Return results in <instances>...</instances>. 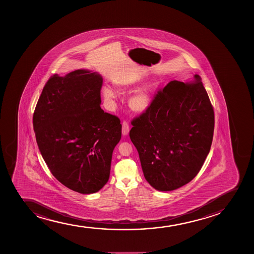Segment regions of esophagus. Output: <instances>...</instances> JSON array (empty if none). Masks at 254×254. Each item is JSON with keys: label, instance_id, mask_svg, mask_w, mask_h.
Listing matches in <instances>:
<instances>
[{"label": "esophagus", "instance_id": "esophagus-1", "mask_svg": "<svg viewBox=\"0 0 254 254\" xmlns=\"http://www.w3.org/2000/svg\"><path fill=\"white\" fill-rule=\"evenodd\" d=\"M128 131H129V125H128V123L127 121H123L122 125V133L124 135H126V134H128Z\"/></svg>", "mask_w": 254, "mask_h": 254}]
</instances>
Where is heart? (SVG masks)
Wrapping results in <instances>:
<instances>
[{"label": "heart", "mask_w": 254, "mask_h": 254, "mask_svg": "<svg viewBox=\"0 0 254 254\" xmlns=\"http://www.w3.org/2000/svg\"><path fill=\"white\" fill-rule=\"evenodd\" d=\"M131 84L132 83H128V85H131ZM103 96H105L106 99L108 100H113L115 97L114 92L108 88L103 89ZM150 102H151V96H150L148 89H143L130 96V98L128 100V106L133 111L140 113V112L146 111L150 106Z\"/></svg>", "instance_id": "b5f03b06"}]
</instances>
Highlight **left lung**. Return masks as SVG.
I'll list each match as a JSON object with an SVG mask.
<instances>
[{
	"label": "left lung",
	"instance_id": "left-lung-1",
	"mask_svg": "<svg viewBox=\"0 0 254 254\" xmlns=\"http://www.w3.org/2000/svg\"><path fill=\"white\" fill-rule=\"evenodd\" d=\"M131 125L129 137L149 184L169 191L189 183L209 153L214 129L213 105L201 77L169 82Z\"/></svg>",
	"mask_w": 254,
	"mask_h": 254
}]
</instances>
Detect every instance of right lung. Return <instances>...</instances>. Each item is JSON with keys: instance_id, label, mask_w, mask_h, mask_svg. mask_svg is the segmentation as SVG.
Returning a JSON list of instances; mask_svg holds the SVG:
<instances>
[{"instance_id": "right-lung-1", "label": "right lung", "mask_w": 254, "mask_h": 254, "mask_svg": "<svg viewBox=\"0 0 254 254\" xmlns=\"http://www.w3.org/2000/svg\"><path fill=\"white\" fill-rule=\"evenodd\" d=\"M102 78L87 70L51 76L33 115L36 142L51 173L81 194L108 182L112 154L121 139L118 117L101 108Z\"/></svg>"}]
</instances>
